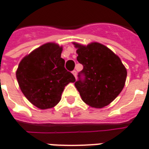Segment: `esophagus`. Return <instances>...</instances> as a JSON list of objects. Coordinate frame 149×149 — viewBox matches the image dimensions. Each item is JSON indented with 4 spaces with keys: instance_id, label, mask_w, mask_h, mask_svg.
I'll return each mask as SVG.
<instances>
[{
    "instance_id": "obj_1",
    "label": "esophagus",
    "mask_w": 149,
    "mask_h": 149,
    "mask_svg": "<svg viewBox=\"0 0 149 149\" xmlns=\"http://www.w3.org/2000/svg\"><path fill=\"white\" fill-rule=\"evenodd\" d=\"M72 74H73L74 76L75 77V78H77V71H72Z\"/></svg>"
}]
</instances>
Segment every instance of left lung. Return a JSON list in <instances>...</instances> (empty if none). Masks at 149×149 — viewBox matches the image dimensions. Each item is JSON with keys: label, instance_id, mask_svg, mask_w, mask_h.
<instances>
[{"label": "left lung", "instance_id": "left-lung-1", "mask_svg": "<svg viewBox=\"0 0 149 149\" xmlns=\"http://www.w3.org/2000/svg\"><path fill=\"white\" fill-rule=\"evenodd\" d=\"M73 44L77 49V60L83 65L74 83L81 100L94 108L109 105L124 88L127 69L117 55L100 42Z\"/></svg>", "mask_w": 149, "mask_h": 149}]
</instances>
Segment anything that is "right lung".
Instances as JSON below:
<instances>
[{
  "label": "right lung",
  "mask_w": 149,
  "mask_h": 149,
  "mask_svg": "<svg viewBox=\"0 0 149 149\" xmlns=\"http://www.w3.org/2000/svg\"><path fill=\"white\" fill-rule=\"evenodd\" d=\"M63 47L55 42L40 46L22 60L16 71L18 85L27 100L39 109L53 108L64 87L75 78L64 68Z\"/></svg>",
  "instance_id": "right-lung-1"
}]
</instances>
